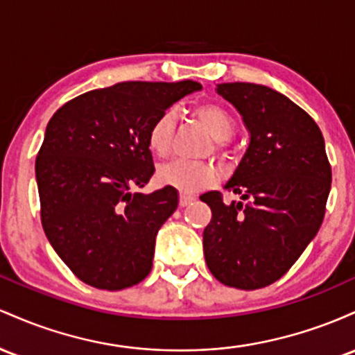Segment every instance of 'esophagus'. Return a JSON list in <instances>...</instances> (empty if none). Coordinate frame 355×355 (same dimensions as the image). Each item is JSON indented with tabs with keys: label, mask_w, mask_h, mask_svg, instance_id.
<instances>
[{
	"label": "esophagus",
	"mask_w": 355,
	"mask_h": 355,
	"mask_svg": "<svg viewBox=\"0 0 355 355\" xmlns=\"http://www.w3.org/2000/svg\"><path fill=\"white\" fill-rule=\"evenodd\" d=\"M193 201H194V198L189 196V194H181V198H179V205L181 206H188Z\"/></svg>",
	"instance_id": "34e87169"
}]
</instances>
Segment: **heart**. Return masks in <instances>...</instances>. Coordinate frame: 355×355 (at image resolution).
<instances>
[{
	"label": "heart",
	"mask_w": 355,
	"mask_h": 355,
	"mask_svg": "<svg viewBox=\"0 0 355 355\" xmlns=\"http://www.w3.org/2000/svg\"><path fill=\"white\" fill-rule=\"evenodd\" d=\"M196 115L216 141H225L233 132V119L220 105L206 103L199 107ZM174 119H176L174 110H166L153 122L147 134V146L150 153L159 157H164L171 149ZM218 178H220V169L211 162L186 161V159L167 162L157 171V179L162 184L173 186L181 193H194V191L206 188L213 184Z\"/></svg>",
	"instance_id": "1"
}]
</instances>
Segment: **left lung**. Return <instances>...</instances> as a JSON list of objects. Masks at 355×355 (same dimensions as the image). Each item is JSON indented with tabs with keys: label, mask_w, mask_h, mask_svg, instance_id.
<instances>
[{
	"label": "left lung",
	"mask_w": 355,
	"mask_h": 355,
	"mask_svg": "<svg viewBox=\"0 0 355 355\" xmlns=\"http://www.w3.org/2000/svg\"><path fill=\"white\" fill-rule=\"evenodd\" d=\"M238 110L250 142L225 189L243 201L201 194L213 218L202 233L209 272L221 284L257 290L282 278L324 221L332 171L318 125L280 92L257 83H218Z\"/></svg>",
	"instance_id": "obj_1"
}]
</instances>
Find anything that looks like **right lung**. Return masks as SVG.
I'll return each instance as SVG.
<instances>
[{"instance_id": "1", "label": "right lung", "mask_w": 355, "mask_h": 355, "mask_svg": "<svg viewBox=\"0 0 355 355\" xmlns=\"http://www.w3.org/2000/svg\"><path fill=\"white\" fill-rule=\"evenodd\" d=\"M198 82H122L90 90L50 119L35 162L46 238L65 265L101 290L137 285L153 268L157 231L178 208L173 186L150 194V125Z\"/></svg>"}]
</instances>
